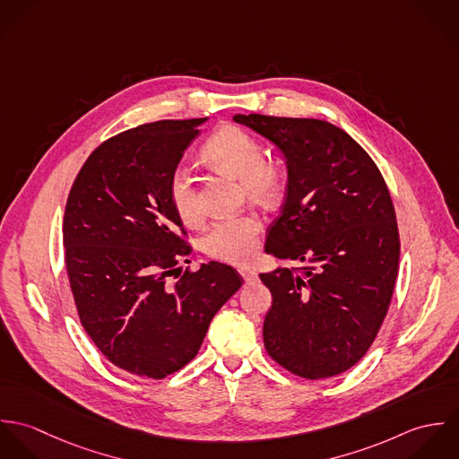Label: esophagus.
Instances as JSON below:
<instances>
[{
  "mask_svg": "<svg viewBox=\"0 0 459 459\" xmlns=\"http://www.w3.org/2000/svg\"><path fill=\"white\" fill-rule=\"evenodd\" d=\"M238 272H240L242 279L246 281V284H251V282H255V281L258 279V273H256V270H255V268H249V266H240V268H238Z\"/></svg>",
  "mask_w": 459,
  "mask_h": 459,
  "instance_id": "obj_1",
  "label": "esophagus"
}]
</instances>
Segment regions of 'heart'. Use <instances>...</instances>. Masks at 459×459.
Returning <instances> with one entry per match:
<instances>
[{
  "mask_svg": "<svg viewBox=\"0 0 459 459\" xmlns=\"http://www.w3.org/2000/svg\"><path fill=\"white\" fill-rule=\"evenodd\" d=\"M201 159L215 171L238 178L242 191L262 204H273L284 191L282 166L264 159L262 144L240 127L222 126L212 132L201 146ZM168 196L182 222L196 224L201 219L196 189L186 168L171 173ZM260 231L262 221L255 213L221 219L204 231L201 251L212 260L244 264L256 256Z\"/></svg>",
  "mask_w": 459,
  "mask_h": 459,
  "instance_id": "heart-1",
  "label": "heart"
}]
</instances>
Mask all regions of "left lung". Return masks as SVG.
<instances>
[{
	"mask_svg": "<svg viewBox=\"0 0 459 459\" xmlns=\"http://www.w3.org/2000/svg\"><path fill=\"white\" fill-rule=\"evenodd\" d=\"M233 120L286 157V201L264 251L304 263L260 273L272 293L266 353L300 378L341 375L371 348L391 306L401 244L389 187L368 152L328 122Z\"/></svg>",
	"mask_w": 459,
	"mask_h": 459,
	"instance_id": "8db88e82",
	"label": "left lung"
}]
</instances>
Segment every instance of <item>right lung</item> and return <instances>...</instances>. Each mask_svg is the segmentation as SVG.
<instances>
[{
    "label": "right lung",
    "instance_id": "right-lung-1",
    "mask_svg": "<svg viewBox=\"0 0 459 459\" xmlns=\"http://www.w3.org/2000/svg\"><path fill=\"white\" fill-rule=\"evenodd\" d=\"M204 120H160L106 139L66 197L65 268L81 325L135 377L160 380L189 364L244 282L224 263L180 264L193 247L168 182Z\"/></svg>",
    "mask_w": 459,
    "mask_h": 459
}]
</instances>
